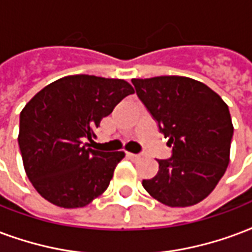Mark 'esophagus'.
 Here are the masks:
<instances>
[{
	"mask_svg": "<svg viewBox=\"0 0 252 252\" xmlns=\"http://www.w3.org/2000/svg\"><path fill=\"white\" fill-rule=\"evenodd\" d=\"M126 156H128V158H129L131 160H139V159H140V155L131 154V152H128V154H126Z\"/></svg>",
	"mask_w": 252,
	"mask_h": 252,
	"instance_id": "obj_1",
	"label": "esophagus"
}]
</instances>
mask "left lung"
<instances>
[{
	"label": "left lung",
	"instance_id": "obj_1",
	"mask_svg": "<svg viewBox=\"0 0 252 252\" xmlns=\"http://www.w3.org/2000/svg\"><path fill=\"white\" fill-rule=\"evenodd\" d=\"M136 93L168 137L172 158L143 187L168 207H189L214 191L230 163L228 107L206 84L183 76L132 79Z\"/></svg>",
	"mask_w": 252,
	"mask_h": 252
}]
</instances>
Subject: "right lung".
I'll return each mask as SVG.
<instances>
[{"label": "right lung", "mask_w": 252, "mask_h": 252, "mask_svg": "<svg viewBox=\"0 0 252 252\" xmlns=\"http://www.w3.org/2000/svg\"><path fill=\"white\" fill-rule=\"evenodd\" d=\"M133 92L126 80L73 74L31 98L20 113L18 145L28 179L41 196L61 208H80L107 189L126 154L93 150L84 140Z\"/></svg>", "instance_id": "obj_1"}]
</instances>
